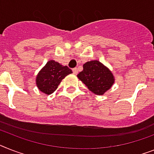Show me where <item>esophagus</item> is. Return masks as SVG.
<instances>
[{
  "instance_id": "obj_1",
  "label": "esophagus",
  "mask_w": 154,
  "mask_h": 154,
  "mask_svg": "<svg viewBox=\"0 0 154 154\" xmlns=\"http://www.w3.org/2000/svg\"><path fill=\"white\" fill-rule=\"evenodd\" d=\"M72 71H73V73H74L75 75L78 74V69H77V68H73V69H72Z\"/></svg>"
}]
</instances>
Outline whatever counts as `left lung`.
I'll return each mask as SVG.
<instances>
[{
    "instance_id": "8db88e82",
    "label": "left lung",
    "mask_w": 154,
    "mask_h": 154,
    "mask_svg": "<svg viewBox=\"0 0 154 154\" xmlns=\"http://www.w3.org/2000/svg\"><path fill=\"white\" fill-rule=\"evenodd\" d=\"M77 76L90 91L97 95L104 94L115 82L111 71L98 60L84 63L83 70Z\"/></svg>"
}]
</instances>
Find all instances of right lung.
<instances>
[{"label": "right lung", "mask_w": 154, "mask_h": 154, "mask_svg": "<svg viewBox=\"0 0 154 154\" xmlns=\"http://www.w3.org/2000/svg\"><path fill=\"white\" fill-rule=\"evenodd\" d=\"M72 73V71L68 66L49 60L37 75L36 85L40 91L45 94H51L57 90L62 79Z\"/></svg>", "instance_id": "obj_1"}]
</instances>
